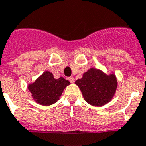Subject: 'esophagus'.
Here are the masks:
<instances>
[{
    "label": "esophagus",
    "mask_w": 146,
    "mask_h": 146,
    "mask_svg": "<svg viewBox=\"0 0 146 146\" xmlns=\"http://www.w3.org/2000/svg\"><path fill=\"white\" fill-rule=\"evenodd\" d=\"M68 79V81H69L71 83H73V82H74V78H73L72 77H69Z\"/></svg>",
    "instance_id": "esophagus-1"
}]
</instances>
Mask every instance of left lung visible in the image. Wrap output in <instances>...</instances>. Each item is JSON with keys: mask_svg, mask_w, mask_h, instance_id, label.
<instances>
[{"mask_svg": "<svg viewBox=\"0 0 146 146\" xmlns=\"http://www.w3.org/2000/svg\"><path fill=\"white\" fill-rule=\"evenodd\" d=\"M89 104L100 107L111 100L117 88L115 74L107 75L100 70L90 68L75 81Z\"/></svg>", "mask_w": 146, "mask_h": 146, "instance_id": "8db88e82", "label": "left lung"}]
</instances>
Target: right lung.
I'll use <instances>...</instances> for the list:
<instances>
[{
  "instance_id": "obj_1",
  "label": "right lung",
  "mask_w": 146,
  "mask_h": 146,
  "mask_svg": "<svg viewBox=\"0 0 146 146\" xmlns=\"http://www.w3.org/2000/svg\"><path fill=\"white\" fill-rule=\"evenodd\" d=\"M69 84V81L62 77L55 79L52 73L46 71L35 82L29 84L28 89L38 104L48 106L59 99L65 87Z\"/></svg>"
}]
</instances>
